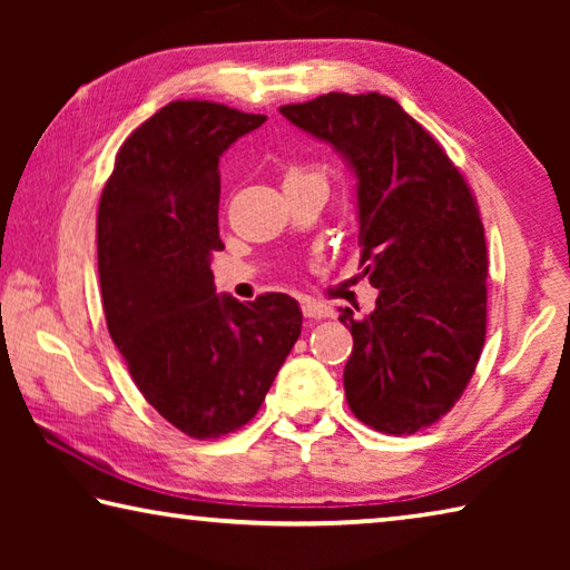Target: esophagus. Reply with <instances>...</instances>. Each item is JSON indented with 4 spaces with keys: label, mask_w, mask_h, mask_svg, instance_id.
Returning a JSON list of instances; mask_svg holds the SVG:
<instances>
[{
    "label": "esophagus",
    "mask_w": 570,
    "mask_h": 570,
    "mask_svg": "<svg viewBox=\"0 0 570 570\" xmlns=\"http://www.w3.org/2000/svg\"><path fill=\"white\" fill-rule=\"evenodd\" d=\"M302 312H304L306 320H326V316H332L330 306L322 304V302H312V298H304Z\"/></svg>",
    "instance_id": "34e87169"
}]
</instances>
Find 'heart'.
I'll return each instance as SVG.
<instances>
[{"label":"heart","instance_id":"obj_1","mask_svg":"<svg viewBox=\"0 0 570 570\" xmlns=\"http://www.w3.org/2000/svg\"><path fill=\"white\" fill-rule=\"evenodd\" d=\"M308 178H322L320 173L316 170H308V168H302V166H292L286 168V176H284V183H292V180H308ZM324 180V178H322Z\"/></svg>","mask_w":570,"mask_h":570}]
</instances>
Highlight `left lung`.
Here are the masks:
<instances>
[{"instance_id": "obj_1", "label": "left lung", "mask_w": 570, "mask_h": 570, "mask_svg": "<svg viewBox=\"0 0 570 570\" xmlns=\"http://www.w3.org/2000/svg\"><path fill=\"white\" fill-rule=\"evenodd\" d=\"M356 176L362 274L372 314L340 308L354 346L344 394L356 420L412 435L448 414L475 372L488 324V248L478 200L440 142L380 92L284 105Z\"/></svg>"}]
</instances>
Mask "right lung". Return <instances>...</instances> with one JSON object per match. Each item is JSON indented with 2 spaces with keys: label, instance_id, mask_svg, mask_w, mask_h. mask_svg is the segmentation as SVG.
Instances as JSON below:
<instances>
[{
  "label": "right lung",
  "instance_id": "right-lung-1",
  "mask_svg": "<svg viewBox=\"0 0 570 570\" xmlns=\"http://www.w3.org/2000/svg\"><path fill=\"white\" fill-rule=\"evenodd\" d=\"M266 115L176 100L122 142L98 208L108 332L153 407L196 440L228 435L262 407L302 334L286 294L218 296V158Z\"/></svg>",
  "mask_w": 570,
  "mask_h": 570
}]
</instances>
